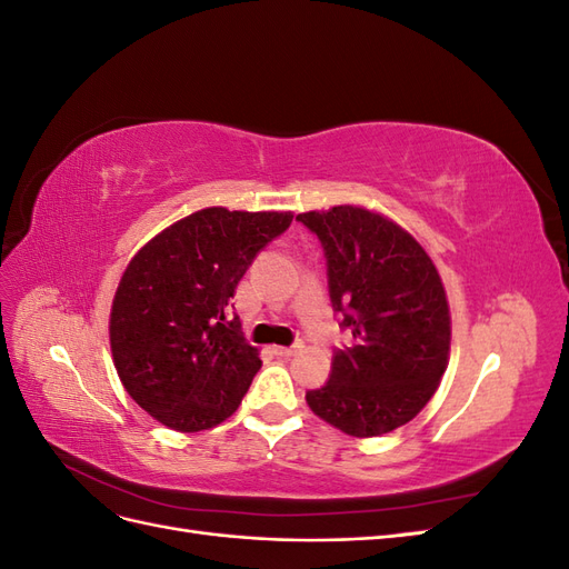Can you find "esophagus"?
Wrapping results in <instances>:
<instances>
[{
    "instance_id": "34e87169",
    "label": "esophagus",
    "mask_w": 569,
    "mask_h": 569,
    "mask_svg": "<svg viewBox=\"0 0 569 569\" xmlns=\"http://www.w3.org/2000/svg\"><path fill=\"white\" fill-rule=\"evenodd\" d=\"M297 351H301V343H297V347H272V353L274 356H282V358L295 356Z\"/></svg>"
}]
</instances>
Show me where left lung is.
<instances>
[{
	"label": "left lung",
	"mask_w": 569,
	"mask_h": 569,
	"mask_svg": "<svg viewBox=\"0 0 569 569\" xmlns=\"http://www.w3.org/2000/svg\"><path fill=\"white\" fill-rule=\"evenodd\" d=\"M297 220L322 242L332 306L353 335L306 403L349 437L393 432L429 403L449 366L441 274L416 237L366 206L341 203Z\"/></svg>",
	"instance_id": "left-lung-1"
}]
</instances>
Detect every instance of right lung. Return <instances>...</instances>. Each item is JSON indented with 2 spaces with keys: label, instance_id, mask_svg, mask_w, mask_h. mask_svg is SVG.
I'll list each match as a JSON object with an SVG mask.
<instances>
[{
  "label": "right lung",
  "instance_id": "right-lung-1",
  "mask_svg": "<svg viewBox=\"0 0 569 569\" xmlns=\"http://www.w3.org/2000/svg\"><path fill=\"white\" fill-rule=\"evenodd\" d=\"M291 211H194L137 251L109 316L116 372L132 401L176 432L226 422L261 368L239 318L228 320L253 256L282 234Z\"/></svg>",
  "mask_w": 569,
  "mask_h": 569
}]
</instances>
